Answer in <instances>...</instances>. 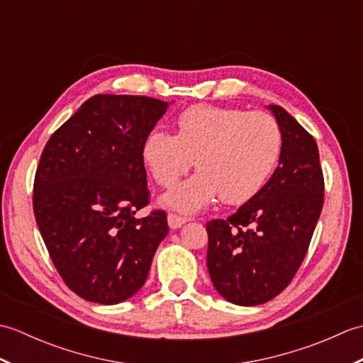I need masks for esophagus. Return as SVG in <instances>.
Listing matches in <instances>:
<instances>
[{"label":"esophagus","instance_id":"1","mask_svg":"<svg viewBox=\"0 0 363 363\" xmlns=\"http://www.w3.org/2000/svg\"><path fill=\"white\" fill-rule=\"evenodd\" d=\"M167 220H168V226L172 229H179L184 223H187V218L179 217V215H176V213H168Z\"/></svg>","mask_w":363,"mask_h":363}]
</instances>
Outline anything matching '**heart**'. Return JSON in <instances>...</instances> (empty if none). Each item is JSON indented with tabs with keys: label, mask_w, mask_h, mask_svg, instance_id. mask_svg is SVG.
Wrapping results in <instances>:
<instances>
[{
	"label": "heart",
	"mask_w": 363,
	"mask_h": 363,
	"mask_svg": "<svg viewBox=\"0 0 363 363\" xmlns=\"http://www.w3.org/2000/svg\"><path fill=\"white\" fill-rule=\"evenodd\" d=\"M281 151L273 115L212 104L189 107L176 120V135L151 130L142 146L145 165L162 187H172L194 164L199 169L162 198L168 209L186 215L218 198L225 204L248 201L269 179Z\"/></svg>",
	"instance_id": "b5f03b06"
}]
</instances>
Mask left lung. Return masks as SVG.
Segmentation results:
<instances>
[{"label": "left lung", "instance_id": "8db88e82", "mask_svg": "<svg viewBox=\"0 0 363 363\" xmlns=\"http://www.w3.org/2000/svg\"><path fill=\"white\" fill-rule=\"evenodd\" d=\"M268 109L282 133L279 165L234 215L206 225L212 284L237 306L264 304L291 282L309 250L325 199L315 138L281 106Z\"/></svg>", "mask_w": 363, "mask_h": 363}]
</instances>
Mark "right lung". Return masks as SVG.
Segmentation results:
<instances>
[{"instance_id": "obj_1", "label": "right lung", "mask_w": 363, "mask_h": 363, "mask_svg": "<svg viewBox=\"0 0 363 363\" xmlns=\"http://www.w3.org/2000/svg\"><path fill=\"white\" fill-rule=\"evenodd\" d=\"M168 103L95 95L46 143L34 181V215L54 267L76 295L118 304L143 287L167 213L150 203L142 146Z\"/></svg>"}]
</instances>
